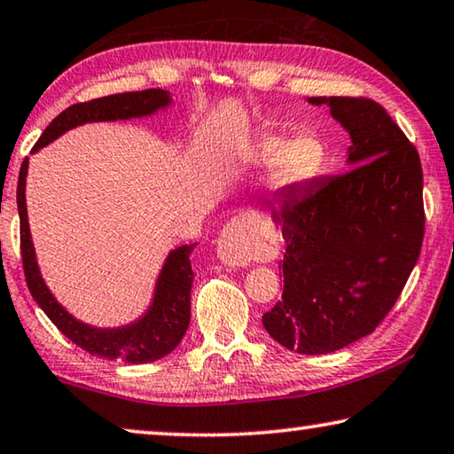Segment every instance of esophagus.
<instances>
[{"instance_id": "obj_1", "label": "esophagus", "mask_w": 454, "mask_h": 454, "mask_svg": "<svg viewBox=\"0 0 454 454\" xmlns=\"http://www.w3.org/2000/svg\"><path fill=\"white\" fill-rule=\"evenodd\" d=\"M257 243L247 221H229L217 243V257L229 267H245L255 255Z\"/></svg>"}]
</instances>
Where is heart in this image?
I'll use <instances>...</instances> for the list:
<instances>
[{"label":"heart","mask_w":454,"mask_h":454,"mask_svg":"<svg viewBox=\"0 0 454 454\" xmlns=\"http://www.w3.org/2000/svg\"><path fill=\"white\" fill-rule=\"evenodd\" d=\"M247 162L257 168H267L271 164V173L267 178L273 195L287 197L306 189L324 173L328 162V148L324 140L301 132V135L287 140L279 135L262 137L247 153Z\"/></svg>","instance_id":"obj_1"}]
</instances>
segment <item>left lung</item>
I'll list each match as a JSON object with an SVG mask.
<instances>
[{
	"mask_svg": "<svg viewBox=\"0 0 454 454\" xmlns=\"http://www.w3.org/2000/svg\"><path fill=\"white\" fill-rule=\"evenodd\" d=\"M352 145V170L319 178L270 207L286 239L284 294L270 336L297 354H330L376 330L419 262L425 237L416 148L370 98L311 96Z\"/></svg>",
	"mask_w": 454,
	"mask_h": 454,
	"instance_id": "8db88e82",
	"label": "left lung"
}]
</instances>
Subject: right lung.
Returning <instances> with one entry per match:
<instances>
[{"mask_svg": "<svg viewBox=\"0 0 454 454\" xmlns=\"http://www.w3.org/2000/svg\"><path fill=\"white\" fill-rule=\"evenodd\" d=\"M173 104L170 92L160 88H148L143 92H124L104 96L90 102L72 104L64 113H59L48 124L32 153L50 145L51 140L62 137L76 126L86 122H113L130 121V118H145L168 108ZM29 159L21 162L18 178V213H20V241H21V262L29 287V294L35 303L46 311L51 324L92 356L108 360H122L126 364H146L165 358L181 344L184 332L191 322V254L197 243L181 245L167 255L162 270L154 284V294L151 306L135 322L118 325V328H96L74 317L54 294L50 292L46 281L42 278L35 249L29 233L27 207H26V176Z\"/></svg>", "mask_w": 454, "mask_h": 454, "instance_id": "add662e5", "label": "right lung"}]
</instances>
